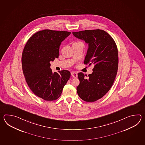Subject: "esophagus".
Wrapping results in <instances>:
<instances>
[{"label":"esophagus","instance_id":"1","mask_svg":"<svg viewBox=\"0 0 145 145\" xmlns=\"http://www.w3.org/2000/svg\"><path fill=\"white\" fill-rule=\"evenodd\" d=\"M71 75L72 77H73V78H77L78 77V74L76 72H72L71 73Z\"/></svg>","mask_w":145,"mask_h":145}]
</instances>
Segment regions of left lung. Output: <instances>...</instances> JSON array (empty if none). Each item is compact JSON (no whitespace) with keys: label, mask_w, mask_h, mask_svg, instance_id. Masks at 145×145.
Masks as SVG:
<instances>
[{"label":"left lung","mask_w":145,"mask_h":145,"mask_svg":"<svg viewBox=\"0 0 145 145\" xmlns=\"http://www.w3.org/2000/svg\"><path fill=\"white\" fill-rule=\"evenodd\" d=\"M72 34L88 43L84 64L94 65L88 78L82 72L78 74L80 84L77 93L86 102H95L108 92L114 82L119 62L117 46L111 36L102 29L73 31Z\"/></svg>","instance_id":"1"}]
</instances>
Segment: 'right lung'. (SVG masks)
Listing matches in <instances>:
<instances>
[{
  "label": "right lung",
  "instance_id": "obj_1",
  "mask_svg": "<svg viewBox=\"0 0 145 145\" xmlns=\"http://www.w3.org/2000/svg\"><path fill=\"white\" fill-rule=\"evenodd\" d=\"M71 34L66 31H39L30 37L23 49L22 69L26 81L36 95L46 101L58 99L71 77L68 71L53 73L50 63L59 57V46Z\"/></svg>",
  "mask_w": 145,
  "mask_h": 145
}]
</instances>
